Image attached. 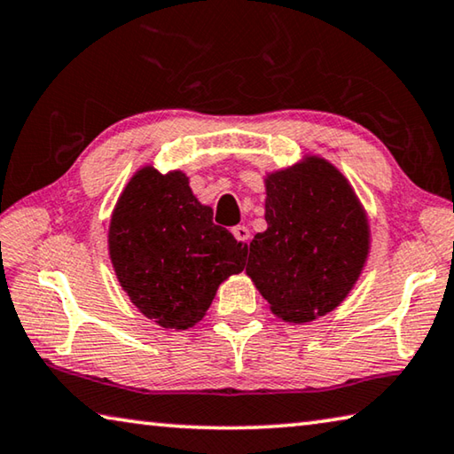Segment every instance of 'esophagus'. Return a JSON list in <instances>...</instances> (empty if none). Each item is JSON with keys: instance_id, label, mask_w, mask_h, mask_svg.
Wrapping results in <instances>:
<instances>
[{"instance_id": "34e87169", "label": "esophagus", "mask_w": 454, "mask_h": 454, "mask_svg": "<svg viewBox=\"0 0 454 454\" xmlns=\"http://www.w3.org/2000/svg\"><path fill=\"white\" fill-rule=\"evenodd\" d=\"M233 231V237L239 243H247L249 245V239H251V233H249V229L245 227V225H237V227H233L231 229Z\"/></svg>"}]
</instances>
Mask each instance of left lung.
<instances>
[{
  "label": "left lung",
  "instance_id": "1",
  "mask_svg": "<svg viewBox=\"0 0 454 454\" xmlns=\"http://www.w3.org/2000/svg\"><path fill=\"white\" fill-rule=\"evenodd\" d=\"M267 229L245 273L287 323H311L343 303L367 263L371 227L351 183L319 155L267 173Z\"/></svg>",
  "mask_w": 454,
  "mask_h": 454
}]
</instances>
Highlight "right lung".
Returning a JSON list of instances; mask_svg holds the SVG:
<instances>
[{
  "instance_id": "1",
  "label": "right lung",
  "mask_w": 454,
  "mask_h": 454,
  "mask_svg": "<svg viewBox=\"0 0 454 454\" xmlns=\"http://www.w3.org/2000/svg\"><path fill=\"white\" fill-rule=\"evenodd\" d=\"M109 259L131 303L163 329L203 319L219 285L243 271L247 245L213 223L183 171L133 173L111 213Z\"/></svg>"
}]
</instances>
